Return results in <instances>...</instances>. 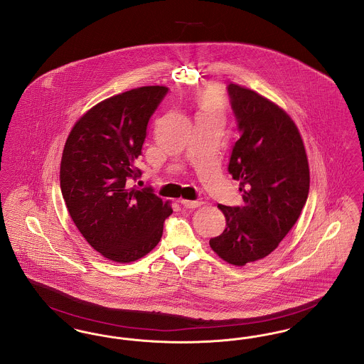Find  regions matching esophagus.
Wrapping results in <instances>:
<instances>
[{"label":"esophagus","mask_w":364,"mask_h":364,"mask_svg":"<svg viewBox=\"0 0 364 364\" xmlns=\"http://www.w3.org/2000/svg\"><path fill=\"white\" fill-rule=\"evenodd\" d=\"M180 203L184 206V208H188V209H195V208H199L203 202L202 200H187V199H181Z\"/></svg>","instance_id":"34e87169"}]
</instances>
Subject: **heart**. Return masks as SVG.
<instances>
[{
  "label": "heart",
  "instance_id": "obj_1",
  "mask_svg": "<svg viewBox=\"0 0 364 364\" xmlns=\"http://www.w3.org/2000/svg\"><path fill=\"white\" fill-rule=\"evenodd\" d=\"M199 105H200V107L203 108V112L221 114V109L224 106V96L218 87L210 86L200 93Z\"/></svg>",
  "mask_w": 364,
  "mask_h": 364
}]
</instances>
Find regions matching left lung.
I'll use <instances>...</instances> for the list:
<instances>
[{
    "instance_id": "obj_1",
    "label": "left lung",
    "mask_w": 364,
    "mask_h": 364,
    "mask_svg": "<svg viewBox=\"0 0 364 364\" xmlns=\"http://www.w3.org/2000/svg\"><path fill=\"white\" fill-rule=\"evenodd\" d=\"M227 89L240 133L228 171L245 205H218L227 225L209 243L242 267L271 255L293 228L308 199L309 166L299 129L282 108L247 87Z\"/></svg>"
}]
</instances>
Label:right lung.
Masks as SVG:
<instances>
[{
    "label": "right lung",
    "mask_w": 364,
    "mask_h": 364,
    "mask_svg": "<svg viewBox=\"0 0 364 364\" xmlns=\"http://www.w3.org/2000/svg\"><path fill=\"white\" fill-rule=\"evenodd\" d=\"M166 86H143L90 108L74 125L60 164V188L67 210L86 242L115 262L149 255L173 213L152 188H129L141 171L147 127L168 95Z\"/></svg>",
    "instance_id": "obj_1"
}]
</instances>
